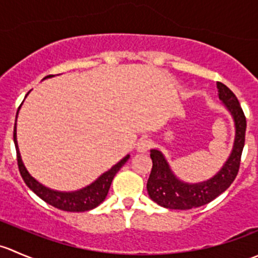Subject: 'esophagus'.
<instances>
[{"label":"esophagus","instance_id":"1","mask_svg":"<svg viewBox=\"0 0 258 258\" xmlns=\"http://www.w3.org/2000/svg\"><path fill=\"white\" fill-rule=\"evenodd\" d=\"M151 146H152V142L150 141V140L147 139H144V140H140L139 142H137V152H147L148 150L151 148Z\"/></svg>","mask_w":258,"mask_h":258}]
</instances>
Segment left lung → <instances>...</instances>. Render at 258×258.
<instances>
[{"mask_svg":"<svg viewBox=\"0 0 258 258\" xmlns=\"http://www.w3.org/2000/svg\"><path fill=\"white\" fill-rule=\"evenodd\" d=\"M217 88L218 97L235 119L236 137L232 153L215 177L201 183L188 184L176 178L160 151L151 150L152 170L147 181V192L151 200L160 206L171 210H191L204 206L225 192L237 176L244 146L246 116L236 95L227 86L217 82Z\"/></svg>","mask_w":258,"mask_h":258,"instance_id":"8db88e82","label":"left lung"}]
</instances>
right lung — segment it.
Segmentation results:
<instances>
[{
	"label": "right lung",
	"instance_id": "add662e5",
	"mask_svg": "<svg viewBox=\"0 0 258 258\" xmlns=\"http://www.w3.org/2000/svg\"><path fill=\"white\" fill-rule=\"evenodd\" d=\"M53 76V75H49L47 77ZM18 113V111H17ZM14 142L15 147H16V153H17V165L18 170H20L21 176H22L23 181L27 184L28 188L32 189L36 195H37L40 199H42L46 204L51 205V206L56 207V209L67 211V212H85V211H90L95 207H97L101 202L105 201L106 196L108 194V189H110L111 183H112V179L117 172L119 171V168L127 162L130 156H126L123 160L119 161L117 165H114L111 170H108L107 172L103 173L102 176H100L96 179L93 183H91L90 186L85 187V188L80 189L76 192H58L53 191V189H49L47 187L42 186L40 182L36 181L30 173L27 172L26 167L23 166L22 160H21L20 151H18L17 146V140H16V122H15V130H14Z\"/></svg>",
	"mask_w": 258,
	"mask_h": 258
}]
</instances>
